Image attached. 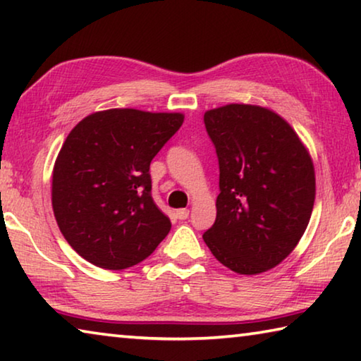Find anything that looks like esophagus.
Listing matches in <instances>:
<instances>
[{"instance_id":"obj_1","label":"esophagus","mask_w":361,"mask_h":361,"mask_svg":"<svg viewBox=\"0 0 361 361\" xmlns=\"http://www.w3.org/2000/svg\"><path fill=\"white\" fill-rule=\"evenodd\" d=\"M188 216H189V210L188 209L176 210V218H178V219H186Z\"/></svg>"}]
</instances>
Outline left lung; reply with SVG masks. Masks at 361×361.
<instances>
[{"mask_svg": "<svg viewBox=\"0 0 361 361\" xmlns=\"http://www.w3.org/2000/svg\"><path fill=\"white\" fill-rule=\"evenodd\" d=\"M216 148L219 194L204 240L231 271L256 276L280 264L312 215L315 170L307 148L272 109L231 103L204 114Z\"/></svg>", "mask_w": 361, "mask_h": 361, "instance_id": "obj_1", "label": "left lung"}]
</instances>
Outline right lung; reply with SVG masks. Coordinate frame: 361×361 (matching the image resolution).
Segmentation results:
<instances>
[{
    "instance_id": "obj_1",
    "label": "right lung",
    "mask_w": 361,
    "mask_h": 361,
    "mask_svg": "<svg viewBox=\"0 0 361 361\" xmlns=\"http://www.w3.org/2000/svg\"><path fill=\"white\" fill-rule=\"evenodd\" d=\"M183 121L181 113L111 108L73 127L54 164L52 209L85 261L121 271L166 239L172 224L152 200L149 164Z\"/></svg>"
}]
</instances>
